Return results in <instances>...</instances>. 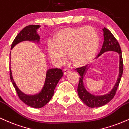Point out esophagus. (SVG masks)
Masks as SVG:
<instances>
[{
    "label": "esophagus",
    "instance_id": "34e87169",
    "mask_svg": "<svg viewBox=\"0 0 129 129\" xmlns=\"http://www.w3.org/2000/svg\"><path fill=\"white\" fill-rule=\"evenodd\" d=\"M69 72V69H68V68H64V69H63V74H64V75L67 74Z\"/></svg>",
    "mask_w": 129,
    "mask_h": 129
}]
</instances>
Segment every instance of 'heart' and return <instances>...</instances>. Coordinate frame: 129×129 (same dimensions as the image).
Masks as SVG:
<instances>
[{
    "mask_svg": "<svg viewBox=\"0 0 129 129\" xmlns=\"http://www.w3.org/2000/svg\"><path fill=\"white\" fill-rule=\"evenodd\" d=\"M100 45L97 31L91 26L65 28L56 34L48 44L51 57L58 63L64 61L65 54L74 65L81 66L93 60Z\"/></svg>",
    "mask_w": 129,
    "mask_h": 129,
    "instance_id": "b5f03b06",
    "label": "heart"
}]
</instances>
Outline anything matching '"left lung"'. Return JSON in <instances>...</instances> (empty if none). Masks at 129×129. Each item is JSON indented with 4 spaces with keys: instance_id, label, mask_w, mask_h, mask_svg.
Listing matches in <instances>:
<instances>
[{
    "instance_id": "left-lung-1",
    "label": "left lung",
    "mask_w": 129,
    "mask_h": 129,
    "mask_svg": "<svg viewBox=\"0 0 129 129\" xmlns=\"http://www.w3.org/2000/svg\"><path fill=\"white\" fill-rule=\"evenodd\" d=\"M103 31L104 42L102 48H101L100 52L98 54L97 58L103 53L106 52V51H113L118 52L119 55H120L119 74L117 81H116L115 85L112 90V91H110L107 94L103 95V96H95V95L89 93L83 86V77L85 75L86 71L88 68H81L77 69V72H78L80 76L78 89H77L78 95L83 102L86 104L87 106L90 107H98L102 106L105 105L107 103L109 102L114 97V96L116 94L118 87L119 86L121 79L122 73H123V60H122V52L120 45H119L116 38L115 37V36L109 30L106 28H104L103 29Z\"/></svg>"
}]
</instances>
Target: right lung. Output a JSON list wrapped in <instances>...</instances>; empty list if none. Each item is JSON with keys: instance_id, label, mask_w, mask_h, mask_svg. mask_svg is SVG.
I'll use <instances>...</instances> for the list:
<instances>
[{"instance_id": "obj_1", "label": "right lung", "mask_w": 129, "mask_h": 129, "mask_svg": "<svg viewBox=\"0 0 129 129\" xmlns=\"http://www.w3.org/2000/svg\"><path fill=\"white\" fill-rule=\"evenodd\" d=\"M40 25H29L24 28L20 33L17 35L14 40L11 44V49L15 45L19 42L24 40H37L39 41L40 37L36 34V29L40 28ZM63 73L61 69L54 68L50 69L47 71L46 80L45 85L42 90L39 94L29 96L22 93L17 87L15 83L14 82L13 77L11 75V71L10 69V77L11 81L13 83L15 90L17 93L18 96L23 102L26 104L34 108H41L46 105L54 95V89H55L59 80L63 76Z\"/></svg>"}]
</instances>
